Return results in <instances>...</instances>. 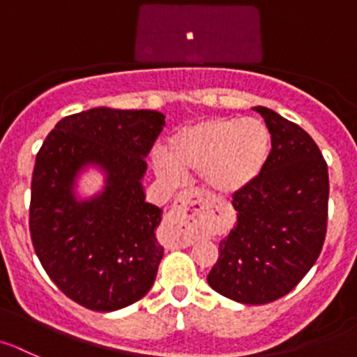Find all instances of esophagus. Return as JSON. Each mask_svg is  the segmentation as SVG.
Segmentation results:
<instances>
[{
    "label": "esophagus",
    "mask_w": 357,
    "mask_h": 357,
    "mask_svg": "<svg viewBox=\"0 0 357 357\" xmlns=\"http://www.w3.org/2000/svg\"><path fill=\"white\" fill-rule=\"evenodd\" d=\"M204 197L199 192H183L178 199H176L174 206H172L171 213L165 222V231H167V243L176 248H185L190 246L195 239V232H197L199 225L202 222V215L199 209L190 211V208L195 202H202Z\"/></svg>",
    "instance_id": "34e87169"
}]
</instances>
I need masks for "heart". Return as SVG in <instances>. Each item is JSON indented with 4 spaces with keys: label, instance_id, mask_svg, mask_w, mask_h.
<instances>
[{
    "label": "heart",
    "instance_id": "b5f03b06",
    "mask_svg": "<svg viewBox=\"0 0 357 357\" xmlns=\"http://www.w3.org/2000/svg\"><path fill=\"white\" fill-rule=\"evenodd\" d=\"M273 137L259 118H208L183 126L165 142V155L153 158L163 181L178 185L183 174H201L222 195L254 185L268 165Z\"/></svg>",
    "mask_w": 357,
    "mask_h": 357
}]
</instances>
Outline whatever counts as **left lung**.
<instances>
[{"label":"left lung","mask_w":357,"mask_h":357,"mask_svg":"<svg viewBox=\"0 0 357 357\" xmlns=\"http://www.w3.org/2000/svg\"><path fill=\"white\" fill-rule=\"evenodd\" d=\"M273 137L257 181L232 195L238 222L208 275L218 294L245 305L284 298L321 255L328 231V163L315 141L275 111L255 107Z\"/></svg>","instance_id":"left-lung-1"}]
</instances>
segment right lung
Masks as SVG:
<instances>
[{
    "instance_id": "obj_1",
    "label": "right lung",
    "mask_w": 357,
    "mask_h": 357,
    "mask_svg": "<svg viewBox=\"0 0 357 357\" xmlns=\"http://www.w3.org/2000/svg\"><path fill=\"white\" fill-rule=\"evenodd\" d=\"M156 111L89 109L63 118L36 153L29 234L59 291L95 312H114L148 294L163 257L155 229L162 209L144 202L146 156L162 133ZM100 165L108 186L77 203L73 183Z\"/></svg>"
}]
</instances>
